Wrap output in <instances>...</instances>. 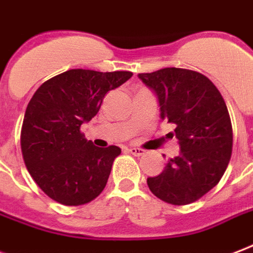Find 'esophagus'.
<instances>
[{
    "mask_svg": "<svg viewBox=\"0 0 253 253\" xmlns=\"http://www.w3.org/2000/svg\"><path fill=\"white\" fill-rule=\"evenodd\" d=\"M128 150V152L130 154H132L134 157H142V155H144V150H142V148H136V147H130V148H127Z\"/></svg>",
    "mask_w": 253,
    "mask_h": 253,
    "instance_id": "esophagus-1",
    "label": "esophagus"
}]
</instances>
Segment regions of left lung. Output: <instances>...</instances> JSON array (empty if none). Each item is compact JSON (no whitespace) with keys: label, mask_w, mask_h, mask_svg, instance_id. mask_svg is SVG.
I'll list each match as a JSON object with an SVG mask.
<instances>
[{"label":"left lung","mask_w":253,"mask_h":253,"mask_svg":"<svg viewBox=\"0 0 253 253\" xmlns=\"http://www.w3.org/2000/svg\"><path fill=\"white\" fill-rule=\"evenodd\" d=\"M155 92L161 118L175 126L180 155L169 159L148 188L166 203L184 206L216 186L232 154V125L220 91L198 71L166 67L138 74Z\"/></svg>","instance_id":"left-lung-1"}]
</instances>
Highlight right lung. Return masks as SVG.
<instances>
[{"mask_svg": "<svg viewBox=\"0 0 253 253\" xmlns=\"http://www.w3.org/2000/svg\"><path fill=\"white\" fill-rule=\"evenodd\" d=\"M131 77V71L71 69L37 88L25 111L21 150L29 173L49 198L82 206L103 191L121 148L96 147L81 126L95 117L110 90Z\"/></svg>", "mask_w": 253, "mask_h": 253, "instance_id": "add662e5", "label": "right lung"}]
</instances>
